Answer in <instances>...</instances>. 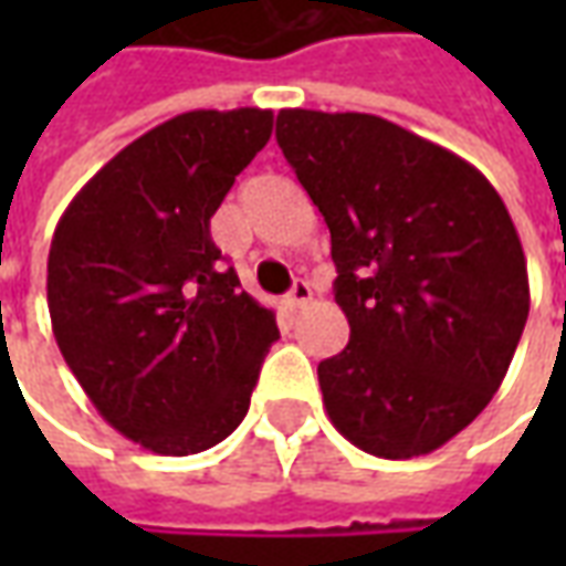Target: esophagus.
Listing matches in <instances>:
<instances>
[{
	"label": "esophagus",
	"instance_id": "34e87169",
	"mask_svg": "<svg viewBox=\"0 0 566 566\" xmlns=\"http://www.w3.org/2000/svg\"><path fill=\"white\" fill-rule=\"evenodd\" d=\"M312 300V287H308V282H294V287L287 291V296H284V303H287V308L291 312H296V308H303Z\"/></svg>",
	"mask_w": 566,
	"mask_h": 566
}]
</instances>
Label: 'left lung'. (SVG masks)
I'll use <instances>...</instances> for the list:
<instances>
[{"mask_svg":"<svg viewBox=\"0 0 566 566\" xmlns=\"http://www.w3.org/2000/svg\"><path fill=\"white\" fill-rule=\"evenodd\" d=\"M275 139L331 230L352 336L318 364L333 427L388 461L430 454L497 394L531 287L475 166L391 120L282 108Z\"/></svg>","mask_w":566,"mask_h":566,"instance_id":"8db88e82","label":"left lung"}]
</instances>
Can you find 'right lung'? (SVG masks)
Wrapping results in <instances>:
<instances>
[{
  "mask_svg": "<svg viewBox=\"0 0 566 566\" xmlns=\"http://www.w3.org/2000/svg\"><path fill=\"white\" fill-rule=\"evenodd\" d=\"M270 136L263 108L172 117L105 163L56 223V345L99 416L142 449L181 458L230 437L279 339L209 230Z\"/></svg>",
  "mask_w": 566,
  "mask_h": 566,
  "instance_id": "1",
  "label": "right lung"
}]
</instances>
